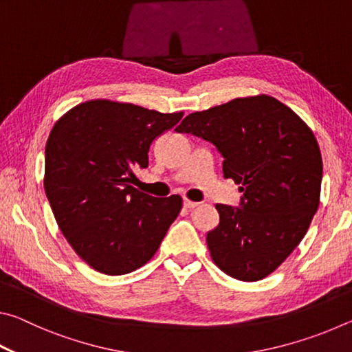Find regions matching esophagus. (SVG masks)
<instances>
[{"label":"esophagus","instance_id":"1","mask_svg":"<svg viewBox=\"0 0 352 352\" xmlns=\"http://www.w3.org/2000/svg\"><path fill=\"white\" fill-rule=\"evenodd\" d=\"M183 205H184V208H188V210H194V208H197L200 204H199V201H192V200L184 199Z\"/></svg>","mask_w":352,"mask_h":352}]
</instances>
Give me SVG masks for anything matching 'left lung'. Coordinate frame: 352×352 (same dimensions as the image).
Instances as JSON below:
<instances>
[{"label": "left lung", "mask_w": 352, "mask_h": 352, "mask_svg": "<svg viewBox=\"0 0 352 352\" xmlns=\"http://www.w3.org/2000/svg\"><path fill=\"white\" fill-rule=\"evenodd\" d=\"M175 130L216 146L223 177L243 192L239 206L216 205L219 225L206 234L212 261L241 281L270 275L318 210L323 162L312 130L267 94L190 113Z\"/></svg>", "instance_id": "left-lung-1"}]
</instances>
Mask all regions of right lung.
<instances>
[{"instance_id":"obj_1","label":"right lung","mask_w":352,"mask_h":352,"mask_svg":"<svg viewBox=\"0 0 352 352\" xmlns=\"http://www.w3.org/2000/svg\"><path fill=\"white\" fill-rule=\"evenodd\" d=\"M183 113L107 99L76 105L45 148V192L74 252L105 275H126L157 253L182 210L180 195L152 197L130 182L148 166L152 142Z\"/></svg>"}]
</instances>
